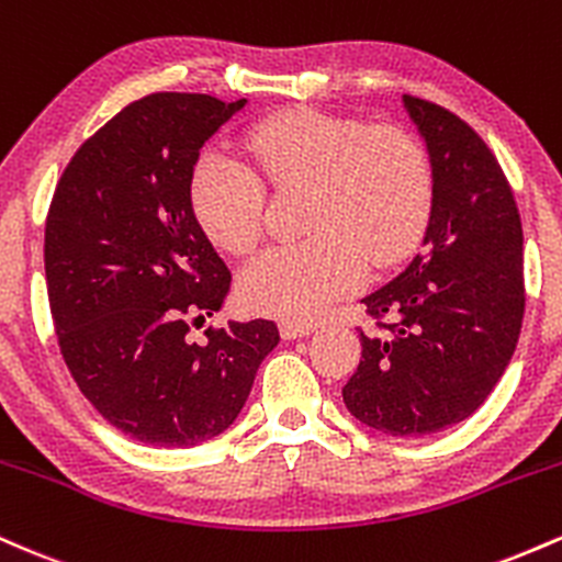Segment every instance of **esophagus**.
Here are the masks:
<instances>
[{
    "mask_svg": "<svg viewBox=\"0 0 562 562\" xmlns=\"http://www.w3.org/2000/svg\"><path fill=\"white\" fill-rule=\"evenodd\" d=\"M314 327L312 325H303V322H280V335L285 340H295V338H306V335H312Z\"/></svg>",
    "mask_w": 562,
    "mask_h": 562,
    "instance_id": "1",
    "label": "esophagus"
}]
</instances>
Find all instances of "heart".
<instances>
[{
    "label": "heart",
    "mask_w": 562,
    "mask_h": 562,
    "mask_svg": "<svg viewBox=\"0 0 562 562\" xmlns=\"http://www.w3.org/2000/svg\"><path fill=\"white\" fill-rule=\"evenodd\" d=\"M245 150L263 182L308 187L303 229L312 232L299 243L272 245L243 269L240 301L250 312L319 317L362 285L367 261L389 267L428 224L430 164L404 128L290 111L250 128ZM258 178L224 147H209L192 171V211L205 235L229 254H245L261 237Z\"/></svg>",
    "instance_id": "heart-1"
}]
</instances>
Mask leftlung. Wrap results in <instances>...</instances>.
<instances>
[{"label": "left lung", "instance_id": "1", "mask_svg": "<svg viewBox=\"0 0 562 562\" xmlns=\"http://www.w3.org/2000/svg\"><path fill=\"white\" fill-rule=\"evenodd\" d=\"M434 177L423 248L362 303V359L344 402L367 428L430 436L468 420L499 383L524 325V227L505 173L447 108L404 94Z\"/></svg>", "mask_w": 562, "mask_h": 562}]
</instances>
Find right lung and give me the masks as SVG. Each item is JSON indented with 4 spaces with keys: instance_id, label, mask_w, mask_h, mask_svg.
<instances>
[{
    "instance_id": "1",
    "label": "right lung",
    "mask_w": 562,
    "mask_h": 562,
    "mask_svg": "<svg viewBox=\"0 0 562 562\" xmlns=\"http://www.w3.org/2000/svg\"><path fill=\"white\" fill-rule=\"evenodd\" d=\"M248 100L158 92L126 105L70 158L44 229L57 344L83 396L121 434L198 447L235 423L280 344L269 319L187 338L232 274L198 224L200 147Z\"/></svg>"
}]
</instances>
